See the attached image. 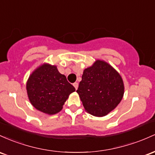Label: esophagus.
<instances>
[{"mask_svg": "<svg viewBox=\"0 0 155 155\" xmlns=\"http://www.w3.org/2000/svg\"><path fill=\"white\" fill-rule=\"evenodd\" d=\"M73 86H74V88H75V89H78V83L75 82L73 83Z\"/></svg>", "mask_w": 155, "mask_h": 155, "instance_id": "34e87169", "label": "esophagus"}]
</instances>
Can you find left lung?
I'll return each mask as SVG.
<instances>
[{"label": "left lung", "instance_id": "obj_1", "mask_svg": "<svg viewBox=\"0 0 155 155\" xmlns=\"http://www.w3.org/2000/svg\"><path fill=\"white\" fill-rule=\"evenodd\" d=\"M124 87L120 74L103 61L97 60L83 71L77 92L88 114L104 116L119 104Z\"/></svg>", "mask_w": 155, "mask_h": 155}]
</instances>
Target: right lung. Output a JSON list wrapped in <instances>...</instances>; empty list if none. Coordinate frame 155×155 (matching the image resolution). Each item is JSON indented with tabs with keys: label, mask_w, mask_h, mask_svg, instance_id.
<instances>
[{
	"label": "right lung",
	"mask_w": 155,
	"mask_h": 155,
	"mask_svg": "<svg viewBox=\"0 0 155 155\" xmlns=\"http://www.w3.org/2000/svg\"><path fill=\"white\" fill-rule=\"evenodd\" d=\"M29 100L35 108L45 114H57L75 88L55 66L43 64L36 69L26 85Z\"/></svg>",
	"instance_id": "obj_1"
}]
</instances>
